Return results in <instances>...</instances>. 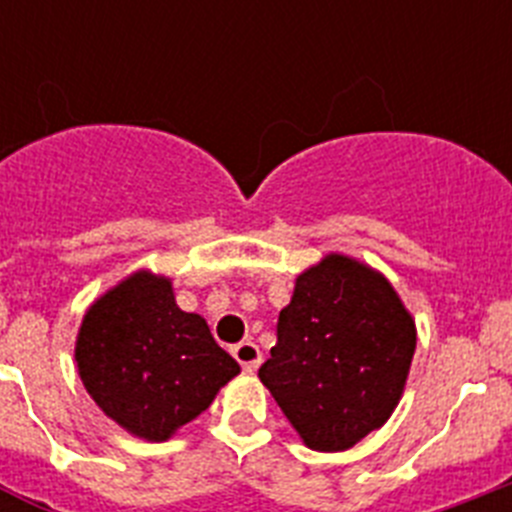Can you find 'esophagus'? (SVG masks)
<instances>
[{
    "label": "esophagus",
    "instance_id": "obj_1",
    "mask_svg": "<svg viewBox=\"0 0 512 512\" xmlns=\"http://www.w3.org/2000/svg\"><path fill=\"white\" fill-rule=\"evenodd\" d=\"M235 361L243 366V372L253 374L261 366V348L253 341H243L233 348Z\"/></svg>",
    "mask_w": 512,
    "mask_h": 512
}]
</instances>
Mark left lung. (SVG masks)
Segmentation results:
<instances>
[{
	"instance_id": "1",
	"label": "left lung",
	"mask_w": 512,
	"mask_h": 512,
	"mask_svg": "<svg viewBox=\"0 0 512 512\" xmlns=\"http://www.w3.org/2000/svg\"><path fill=\"white\" fill-rule=\"evenodd\" d=\"M415 341L413 315L390 279L328 253L295 279L259 379L305 446L346 451L395 413Z\"/></svg>"
}]
</instances>
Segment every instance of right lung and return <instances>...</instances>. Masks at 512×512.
I'll use <instances>...</instances> for the list:
<instances>
[{
  "label": "right lung",
  "mask_w": 512,
  "mask_h": 512,
  "mask_svg": "<svg viewBox=\"0 0 512 512\" xmlns=\"http://www.w3.org/2000/svg\"><path fill=\"white\" fill-rule=\"evenodd\" d=\"M74 359L104 415L143 441H169L212 405L241 366L207 320L176 305L164 274L138 269L89 305Z\"/></svg>",
  "instance_id": "add662e5"
}]
</instances>
